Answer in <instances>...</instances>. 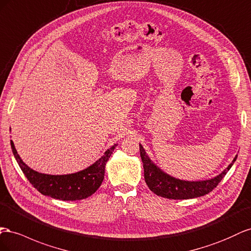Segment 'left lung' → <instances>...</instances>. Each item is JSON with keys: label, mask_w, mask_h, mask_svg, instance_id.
Returning a JSON list of instances; mask_svg holds the SVG:
<instances>
[{"label": "left lung", "mask_w": 251, "mask_h": 251, "mask_svg": "<svg viewBox=\"0 0 251 251\" xmlns=\"http://www.w3.org/2000/svg\"><path fill=\"white\" fill-rule=\"evenodd\" d=\"M140 154L144 167V177L145 182L149 189L151 190L156 196L162 198L171 199V200H186L193 199L198 197H202L212 191L222 181V178L225 176L227 171L231 168L234 161L237 160V156L234 157L232 163H230L223 173L218 176L206 181H198V182H189L182 181L178 178H175L168 176L167 174L156 167L154 164L150 161L148 155L146 154L144 148L140 144Z\"/></svg>", "instance_id": "left-lung-1"}]
</instances>
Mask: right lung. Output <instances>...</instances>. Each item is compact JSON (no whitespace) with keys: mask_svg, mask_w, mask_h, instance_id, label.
I'll use <instances>...</instances> for the list:
<instances>
[{"mask_svg":"<svg viewBox=\"0 0 251 251\" xmlns=\"http://www.w3.org/2000/svg\"><path fill=\"white\" fill-rule=\"evenodd\" d=\"M10 144L13 155L16 157L19 166L33 187L39 190L42 195L51 197L56 200H62V201H76V200H83L94 195L103 182L105 165L117 146L116 144L107 149L104 155L101 156V159H99L88 168L78 171L76 174L50 176L40 174L28 167L21 160L12 141H10Z\"/></svg>","mask_w":251,"mask_h":251,"instance_id":"1","label":"right lung"}]
</instances>
